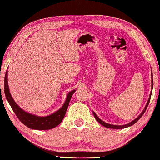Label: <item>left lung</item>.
<instances>
[{
	"label": "left lung",
	"mask_w": 160,
	"mask_h": 160,
	"mask_svg": "<svg viewBox=\"0 0 160 160\" xmlns=\"http://www.w3.org/2000/svg\"><path fill=\"white\" fill-rule=\"evenodd\" d=\"M152 86H153V78H152ZM151 94H152V92L150 93V98H149V99H148V102H147V104L146 105L145 108H144V109H143V112L141 113L140 114V116H138L137 118L136 119L134 120L133 121H132L131 122L128 123V124H127V125H110V124H108V123L104 122L102 121V120H101L100 119H99V118L97 116V115H96V114H95V113L93 112V114H94V116H95V119L97 120L98 121L99 123H100V124H101L102 125H103V126H104V127H106V128H111V129H123V128H128V127H129V126H131V125H134V123H136V122L138 121V120L141 118V116H142L143 115V113H145V111H146V108H147L148 106V104H149V103H150V98H151Z\"/></svg>",
	"instance_id": "8db88e82"
}]
</instances>
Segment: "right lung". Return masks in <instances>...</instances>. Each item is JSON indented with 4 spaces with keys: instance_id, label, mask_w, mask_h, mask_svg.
Masks as SVG:
<instances>
[{
    "instance_id": "1",
    "label": "right lung",
    "mask_w": 160,
    "mask_h": 160,
    "mask_svg": "<svg viewBox=\"0 0 160 160\" xmlns=\"http://www.w3.org/2000/svg\"><path fill=\"white\" fill-rule=\"evenodd\" d=\"M4 91L6 99H8L11 108H12L14 113L16 114L18 118L19 119L20 121L23 125H25L26 127L31 129H38V130H46V129L54 128L62 122L63 118H64L65 115L66 111L68 109L72 96L75 92V90H72V91L68 93L65 102L63 104V106L58 111H57L56 112L53 113L52 115L45 117L37 116L27 113L26 111L22 110L16 104V102L14 101V99L12 98L10 90H9L8 82V71H6L5 72L4 81Z\"/></svg>"
}]
</instances>
